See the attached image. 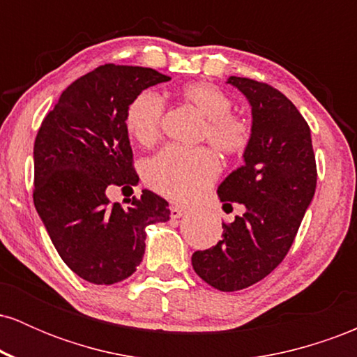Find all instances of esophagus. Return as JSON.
<instances>
[{
	"instance_id": "34e87169",
	"label": "esophagus",
	"mask_w": 357,
	"mask_h": 357,
	"mask_svg": "<svg viewBox=\"0 0 357 357\" xmlns=\"http://www.w3.org/2000/svg\"><path fill=\"white\" fill-rule=\"evenodd\" d=\"M186 215V208H183V206H171V218H181V216H184Z\"/></svg>"
}]
</instances>
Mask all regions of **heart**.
Masks as SVG:
<instances>
[{"mask_svg":"<svg viewBox=\"0 0 357 357\" xmlns=\"http://www.w3.org/2000/svg\"><path fill=\"white\" fill-rule=\"evenodd\" d=\"M179 99L191 105L204 122L203 136L223 154L245 151L252 137V127L243 117L231 114L230 97L215 85L196 82L179 90ZM165 105L154 92L137 93L126 110L127 134L141 146H153L161 134ZM220 173V161L208 147L169 146L147 159L142 176L151 190L173 199L190 202L206 190Z\"/></svg>","mask_w":357,"mask_h":357,"instance_id":"1","label":"heart"}]
</instances>
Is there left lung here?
Returning <instances> with one entry per match:
<instances>
[{
	"label": "left lung",
	"instance_id": "8db88e82",
	"mask_svg": "<svg viewBox=\"0 0 357 357\" xmlns=\"http://www.w3.org/2000/svg\"><path fill=\"white\" fill-rule=\"evenodd\" d=\"M252 107V137L243 166L218 186L225 206H245L223 238L191 257L195 272L221 292L247 289L265 278L292 247L314 198L317 169L310 129L296 105L261 82L230 77Z\"/></svg>",
	"mask_w": 357,
	"mask_h": 357
}]
</instances>
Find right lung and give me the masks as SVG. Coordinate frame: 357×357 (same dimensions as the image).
Instances as JSON below:
<instances>
[{"mask_svg":"<svg viewBox=\"0 0 357 357\" xmlns=\"http://www.w3.org/2000/svg\"><path fill=\"white\" fill-rule=\"evenodd\" d=\"M167 80L153 68L102 65L61 92L36 134L35 208L61 260L90 284L132 275L146 227L169 220V204L149 190L127 208L105 195L110 184L139 181L126 110L137 93Z\"/></svg>","mask_w":357,"mask_h":357,"instance_id":"obj_1","label":"right lung"}]
</instances>
